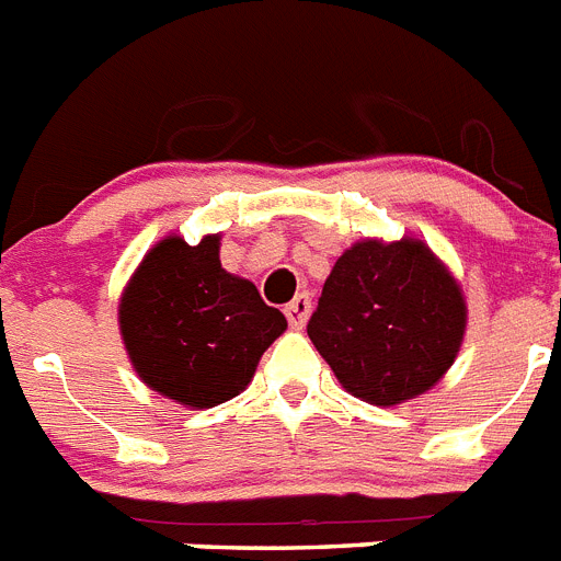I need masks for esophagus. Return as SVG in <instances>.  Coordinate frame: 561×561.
Listing matches in <instances>:
<instances>
[{"label": "esophagus", "mask_w": 561, "mask_h": 561, "mask_svg": "<svg viewBox=\"0 0 561 561\" xmlns=\"http://www.w3.org/2000/svg\"><path fill=\"white\" fill-rule=\"evenodd\" d=\"M285 317H288L290 328H302L310 317V296L299 294L290 305H285Z\"/></svg>", "instance_id": "1"}]
</instances>
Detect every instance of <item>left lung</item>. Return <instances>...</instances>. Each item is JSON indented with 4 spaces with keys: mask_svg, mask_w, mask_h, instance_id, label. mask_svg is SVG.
Segmentation results:
<instances>
[{
    "mask_svg": "<svg viewBox=\"0 0 561 561\" xmlns=\"http://www.w3.org/2000/svg\"><path fill=\"white\" fill-rule=\"evenodd\" d=\"M465 328L462 285L422 239H359L336 259L308 336L351 397L397 408L448 374Z\"/></svg>",
    "mask_w": 561,
    "mask_h": 561,
    "instance_id": "obj_1",
    "label": "left lung"
}]
</instances>
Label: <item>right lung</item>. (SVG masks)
I'll list each match as a JSON object with an SVG mask.
<instances>
[{"instance_id": "obj_1", "label": "right lung", "mask_w": 561, "mask_h": 561, "mask_svg": "<svg viewBox=\"0 0 561 561\" xmlns=\"http://www.w3.org/2000/svg\"><path fill=\"white\" fill-rule=\"evenodd\" d=\"M219 248L222 233L199 244L179 233L159 239L119 296V333L136 376L193 411L239 397L288 328L253 282L225 271Z\"/></svg>"}]
</instances>
